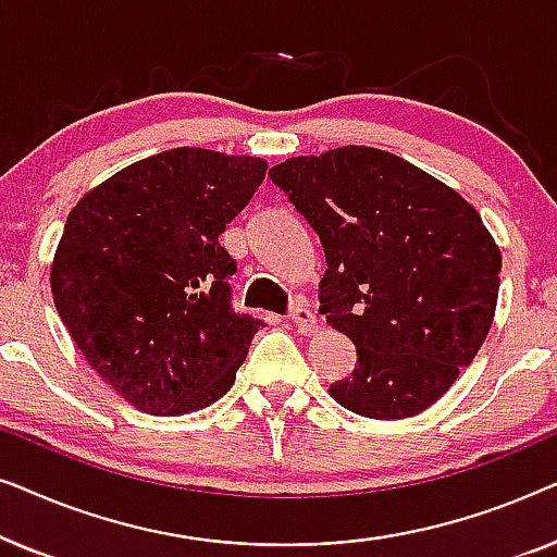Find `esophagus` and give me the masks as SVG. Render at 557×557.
Here are the masks:
<instances>
[{
	"label": "esophagus",
	"instance_id": "1",
	"mask_svg": "<svg viewBox=\"0 0 557 557\" xmlns=\"http://www.w3.org/2000/svg\"><path fill=\"white\" fill-rule=\"evenodd\" d=\"M288 319H292V322L296 324V330H299V334H307V337H309V334L317 332V317L311 314V309H309L307 301L294 304Z\"/></svg>",
	"mask_w": 557,
	"mask_h": 557
}]
</instances>
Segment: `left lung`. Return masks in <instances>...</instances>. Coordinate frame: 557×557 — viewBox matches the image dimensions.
<instances>
[{"label":"left lung","instance_id":"8db88e82","mask_svg":"<svg viewBox=\"0 0 557 557\" xmlns=\"http://www.w3.org/2000/svg\"><path fill=\"white\" fill-rule=\"evenodd\" d=\"M269 174L324 246L319 311L357 347L332 398L377 421L431 408L474 360L497 309L502 253L482 215L375 147L292 157Z\"/></svg>","mask_w":557,"mask_h":557}]
</instances>
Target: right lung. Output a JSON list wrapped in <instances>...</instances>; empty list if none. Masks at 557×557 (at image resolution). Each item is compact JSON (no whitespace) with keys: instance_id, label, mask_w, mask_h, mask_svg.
Masks as SVG:
<instances>
[{"instance_id":"right-lung-1","label":"right lung","mask_w":557,"mask_h":557,"mask_svg":"<svg viewBox=\"0 0 557 557\" xmlns=\"http://www.w3.org/2000/svg\"><path fill=\"white\" fill-rule=\"evenodd\" d=\"M265 159L177 147L78 200L50 265L52 301L90 368L149 416L195 413L231 391L261 322L231 309L225 225Z\"/></svg>"}]
</instances>
